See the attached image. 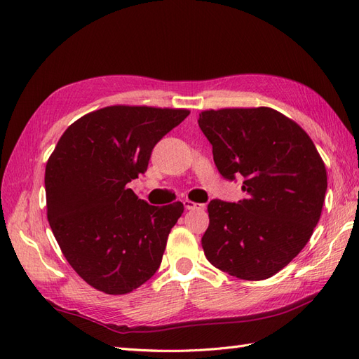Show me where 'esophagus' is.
I'll return each instance as SVG.
<instances>
[{
    "label": "esophagus",
    "mask_w": 359,
    "mask_h": 359,
    "mask_svg": "<svg viewBox=\"0 0 359 359\" xmlns=\"http://www.w3.org/2000/svg\"><path fill=\"white\" fill-rule=\"evenodd\" d=\"M182 203H184V208H186V210H203L205 208L203 203H196V202L189 201V199L182 201Z\"/></svg>",
    "instance_id": "34e87169"
}]
</instances>
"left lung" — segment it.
I'll list each match as a JSON object with an SVG mask.
<instances>
[{
  "instance_id": "obj_1",
  "label": "left lung",
  "mask_w": 359,
  "mask_h": 359,
  "mask_svg": "<svg viewBox=\"0 0 359 359\" xmlns=\"http://www.w3.org/2000/svg\"><path fill=\"white\" fill-rule=\"evenodd\" d=\"M226 180L243 177L247 198L208 203L206 259L241 280H265L306 247L327 193V169L310 136L271 107H226L199 114Z\"/></svg>"
}]
</instances>
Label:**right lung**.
I'll return each mask as SVG.
<instances>
[{
	"instance_id": "1",
	"label": "right lung",
	"mask_w": 359,
	"mask_h": 359,
	"mask_svg": "<svg viewBox=\"0 0 359 359\" xmlns=\"http://www.w3.org/2000/svg\"><path fill=\"white\" fill-rule=\"evenodd\" d=\"M187 109L115 104L81 116L46 163L48 220L78 276L107 295H124L156 274L184 211L137 199L127 184Z\"/></svg>"
}]
</instances>
